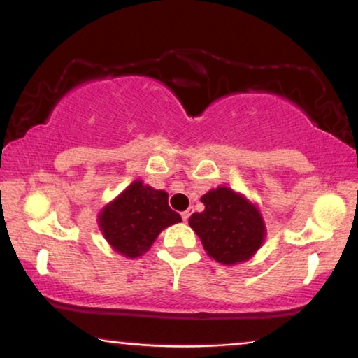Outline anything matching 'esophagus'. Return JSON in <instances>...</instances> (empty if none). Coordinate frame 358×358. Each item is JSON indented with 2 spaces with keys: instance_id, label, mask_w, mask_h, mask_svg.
<instances>
[{
  "instance_id": "obj_1",
  "label": "esophagus",
  "mask_w": 358,
  "mask_h": 358,
  "mask_svg": "<svg viewBox=\"0 0 358 358\" xmlns=\"http://www.w3.org/2000/svg\"><path fill=\"white\" fill-rule=\"evenodd\" d=\"M189 215H191V210H185V213H181V219H183L185 222H188Z\"/></svg>"
}]
</instances>
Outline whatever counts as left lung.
Instances as JSON below:
<instances>
[{
    "label": "left lung",
    "mask_w": 358,
    "mask_h": 358,
    "mask_svg": "<svg viewBox=\"0 0 358 358\" xmlns=\"http://www.w3.org/2000/svg\"><path fill=\"white\" fill-rule=\"evenodd\" d=\"M203 213L188 224L201 238L206 253L224 266L253 258L264 243L266 224L258 206L227 186H217L201 196Z\"/></svg>",
    "instance_id": "obj_1"
}]
</instances>
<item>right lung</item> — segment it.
<instances>
[{
  "label": "right lung",
  "mask_w": 358,
  "mask_h": 358,
  "mask_svg": "<svg viewBox=\"0 0 358 358\" xmlns=\"http://www.w3.org/2000/svg\"><path fill=\"white\" fill-rule=\"evenodd\" d=\"M180 214L170 209L169 194L134 180L99 214V229L108 245L124 258H139L160 231L178 224Z\"/></svg>",
  "instance_id": "obj_1"
}]
</instances>
